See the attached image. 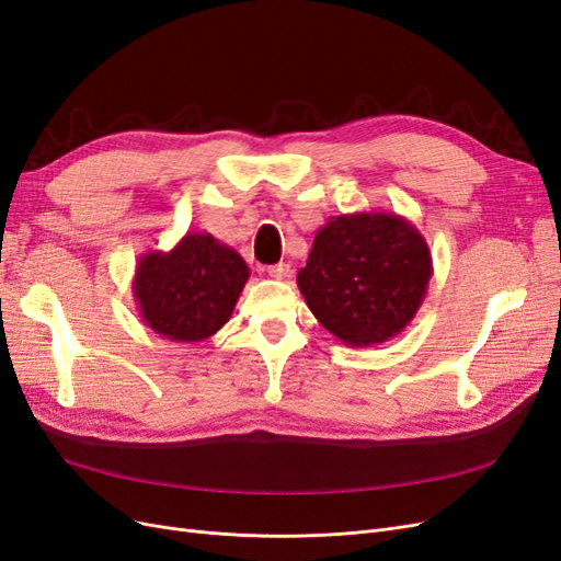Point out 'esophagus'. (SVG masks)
<instances>
[{
  "label": "esophagus",
  "instance_id": "esophagus-1",
  "mask_svg": "<svg viewBox=\"0 0 561 561\" xmlns=\"http://www.w3.org/2000/svg\"><path fill=\"white\" fill-rule=\"evenodd\" d=\"M266 274H268L271 278H276V280H283V278H287V276H290V264H285V262H280V264H274V266H266Z\"/></svg>",
  "mask_w": 561,
  "mask_h": 561
}]
</instances>
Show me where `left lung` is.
Instances as JSON below:
<instances>
[{"label": "left lung", "instance_id": "1", "mask_svg": "<svg viewBox=\"0 0 561 561\" xmlns=\"http://www.w3.org/2000/svg\"><path fill=\"white\" fill-rule=\"evenodd\" d=\"M431 276V248L410 219L360 210L318 229L297 285L322 328L346 346L367 348L410 325Z\"/></svg>", "mask_w": 561, "mask_h": 561}]
</instances>
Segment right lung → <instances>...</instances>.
<instances>
[{
	"label": "right lung",
	"instance_id": "obj_1",
	"mask_svg": "<svg viewBox=\"0 0 561 561\" xmlns=\"http://www.w3.org/2000/svg\"><path fill=\"white\" fill-rule=\"evenodd\" d=\"M250 278L245 260L208 231H186L171 250H149L135 264L133 297L149 330L198 344L222 330Z\"/></svg>",
	"mask_w": 561,
	"mask_h": 561
}]
</instances>
